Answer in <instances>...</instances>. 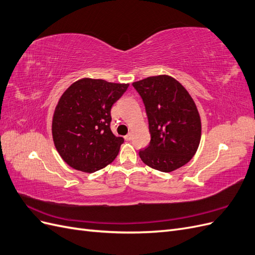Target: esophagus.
I'll list each match as a JSON object with an SVG mask.
<instances>
[{
	"mask_svg": "<svg viewBox=\"0 0 255 255\" xmlns=\"http://www.w3.org/2000/svg\"><path fill=\"white\" fill-rule=\"evenodd\" d=\"M125 139H126V140H128V141H129L130 139H132V133L129 132L127 136H125Z\"/></svg>",
	"mask_w": 255,
	"mask_h": 255,
	"instance_id": "34e87169",
	"label": "esophagus"
}]
</instances>
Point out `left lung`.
I'll use <instances>...</instances> for the list:
<instances>
[{
    "label": "left lung",
    "mask_w": 255,
    "mask_h": 255,
    "mask_svg": "<svg viewBox=\"0 0 255 255\" xmlns=\"http://www.w3.org/2000/svg\"><path fill=\"white\" fill-rule=\"evenodd\" d=\"M145 107L151 140L139 156L145 165L171 172L187 164L201 139V120L194 100L168 75L133 83Z\"/></svg>",
    "instance_id": "1"
}]
</instances>
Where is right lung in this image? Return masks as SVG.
<instances>
[{"mask_svg": "<svg viewBox=\"0 0 255 255\" xmlns=\"http://www.w3.org/2000/svg\"><path fill=\"white\" fill-rule=\"evenodd\" d=\"M128 87V84L83 79L64 92L54 112L52 134L69 166L92 173L118 155L125 139L112 132L111 110Z\"/></svg>", "mask_w": 255, "mask_h": 255, "instance_id": "obj_1", "label": "right lung"}]
</instances>
